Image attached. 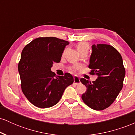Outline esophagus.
<instances>
[{
  "label": "esophagus",
  "instance_id": "34e87169",
  "mask_svg": "<svg viewBox=\"0 0 135 135\" xmlns=\"http://www.w3.org/2000/svg\"><path fill=\"white\" fill-rule=\"evenodd\" d=\"M74 83L75 84L78 85V84H79L80 83V79L79 78V77H77V76H74Z\"/></svg>",
  "mask_w": 135,
  "mask_h": 135
}]
</instances>
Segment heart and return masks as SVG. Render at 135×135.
Listing matches in <instances>:
<instances>
[{"instance_id": "b5f03b06", "label": "heart", "mask_w": 135, "mask_h": 135, "mask_svg": "<svg viewBox=\"0 0 135 135\" xmlns=\"http://www.w3.org/2000/svg\"><path fill=\"white\" fill-rule=\"evenodd\" d=\"M77 50L79 51V52H80L81 51H88L89 50V44H88L86 42H80L78 44H77ZM80 66L79 65H74L70 66L69 68L70 70L72 72H74L77 70V69H79Z\"/></svg>"}]
</instances>
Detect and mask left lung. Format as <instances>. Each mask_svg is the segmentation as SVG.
<instances>
[{
    "label": "left lung",
    "mask_w": 135,
    "mask_h": 135,
    "mask_svg": "<svg viewBox=\"0 0 135 135\" xmlns=\"http://www.w3.org/2000/svg\"><path fill=\"white\" fill-rule=\"evenodd\" d=\"M88 67L98 78L92 83L80 79L87 88L82 99L92 109L102 110L112 104L123 86L126 71L122 56L110 45L94 44Z\"/></svg>",
    "instance_id": "1"
}]
</instances>
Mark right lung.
Instances as JSON below:
<instances>
[{"mask_svg":"<svg viewBox=\"0 0 135 135\" xmlns=\"http://www.w3.org/2000/svg\"><path fill=\"white\" fill-rule=\"evenodd\" d=\"M68 41L52 37H38L26 45L18 63L21 88L31 103L38 108H49L60 101L67 86L74 81L65 73L56 76L51 68L61 60Z\"/></svg>","mask_w":135,"mask_h":135,"instance_id":"obj_1","label":"right lung"}]
</instances>
